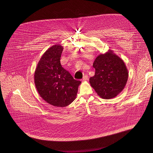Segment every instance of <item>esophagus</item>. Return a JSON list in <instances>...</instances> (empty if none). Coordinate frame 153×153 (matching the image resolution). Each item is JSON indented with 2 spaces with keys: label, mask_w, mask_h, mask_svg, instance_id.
I'll use <instances>...</instances> for the list:
<instances>
[{
  "label": "esophagus",
  "mask_w": 153,
  "mask_h": 153,
  "mask_svg": "<svg viewBox=\"0 0 153 153\" xmlns=\"http://www.w3.org/2000/svg\"><path fill=\"white\" fill-rule=\"evenodd\" d=\"M88 76H87V75H84V77H83V78H82V81H85L88 80Z\"/></svg>",
  "instance_id": "1"
}]
</instances>
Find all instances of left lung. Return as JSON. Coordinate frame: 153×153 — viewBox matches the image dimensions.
I'll list each match as a JSON object with an SVG mask.
<instances>
[{"label":"left lung","mask_w":153,"mask_h":153,"mask_svg":"<svg viewBox=\"0 0 153 153\" xmlns=\"http://www.w3.org/2000/svg\"><path fill=\"white\" fill-rule=\"evenodd\" d=\"M93 66L95 74L89 81L101 98L110 99L122 91L127 81L128 70L124 61L112 50L99 54Z\"/></svg>","instance_id":"8db88e82"}]
</instances>
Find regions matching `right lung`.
Masks as SVG:
<instances>
[{
	"label": "right lung",
	"instance_id": "right-lung-1",
	"mask_svg": "<svg viewBox=\"0 0 153 153\" xmlns=\"http://www.w3.org/2000/svg\"><path fill=\"white\" fill-rule=\"evenodd\" d=\"M63 50L60 44L48 48L39 61L34 75L35 84L40 96L57 107L70 105L75 99L81 83L62 66Z\"/></svg>",
	"mask_w": 153,
	"mask_h": 153
}]
</instances>
